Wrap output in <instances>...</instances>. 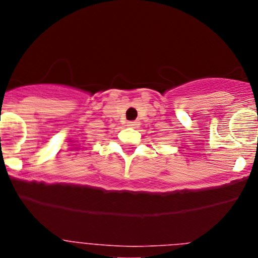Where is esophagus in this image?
I'll return each instance as SVG.
<instances>
[{
    "mask_svg": "<svg viewBox=\"0 0 258 258\" xmlns=\"http://www.w3.org/2000/svg\"><path fill=\"white\" fill-rule=\"evenodd\" d=\"M141 125V123H139V121L138 120H135V121H128V122H127V126H130V127H133V128H137V127Z\"/></svg>",
    "mask_w": 258,
    "mask_h": 258,
    "instance_id": "34e87169",
    "label": "esophagus"
}]
</instances>
